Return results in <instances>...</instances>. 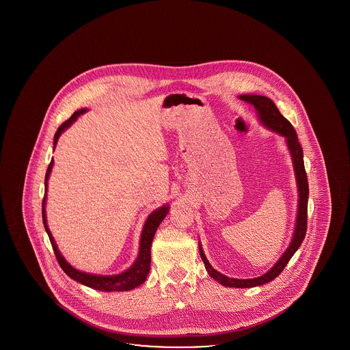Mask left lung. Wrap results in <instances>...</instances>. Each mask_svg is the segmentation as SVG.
Returning <instances> with one entry per match:
<instances>
[{
  "instance_id": "1",
  "label": "left lung",
  "mask_w": 350,
  "mask_h": 350,
  "mask_svg": "<svg viewBox=\"0 0 350 350\" xmlns=\"http://www.w3.org/2000/svg\"><path fill=\"white\" fill-rule=\"evenodd\" d=\"M240 98L250 102L256 107L261 122L267 126V129H270L275 133H281L286 137L287 147L291 152V157H293V161H294V169H295V174H297V181H298V190H299V208H298V215H297V226H295L297 228H295V232H294L293 241H291L290 247L284 252L282 257L280 258V261L271 267L267 274H264L261 277H257V278H252V280L228 278V277L220 274L219 271H217L214 267L210 265L208 260L206 258V256L202 250V247H200V258L203 260V264L206 267V270L208 271V274L211 275V278L217 280V282L221 283L223 286H227V287L248 288V287H256V286L270 282L274 278H277L282 273L284 267L288 264V261L294 256V253L298 250L301 241L304 240V236L307 232L308 180H307L306 169H304L303 150H301L297 133H295L293 124L280 113V110L277 109L274 102L270 98H267V97L256 96V94H250V96L244 94V96H240Z\"/></svg>"
}]
</instances>
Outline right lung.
<instances>
[{
    "label": "right lung",
    "mask_w": 350,
    "mask_h": 350,
    "mask_svg": "<svg viewBox=\"0 0 350 350\" xmlns=\"http://www.w3.org/2000/svg\"><path fill=\"white\" fill-rule=\"evenodd\" d=\"M86 110L81 109L79 111H75L73 116L67 119L64 123L60 124V127L57 129V131L55 133V139H53V147L56 146L59 136L62 133L68 129L77 117H80L83 113ZM53 165V160H51L50 165L47 167V173H46V180H44V185H46V190H47V181L50 177L51 169ZM44 204H46V194L43 198V204H42V217H43V223H44V228L49 233L50 237L51 245L55 252L56 260L59 262L60 267L64 270V273L67 274L68 277H70L72 280L77 281V282L83 283L88 287L96 288V290H100V291H129L133 290L135 287L140 286L142 283L147 280V275L150 273V245H152V240L154 232L157 230V227L160 226V223L164 220V217H167L169 213V207L167 206H163L159 210L153 211L150 214L143 232H142V239H140V252L137 256V260L135 261L133 267H130L129 270H126L122 274L118 275H94V274H89V273H83L80 270H76L75 267H70L67 261L64 260V257L60 254V252L57 250L55 240L51 234L50 230L47 227V220H46V210H44Z\"/></svg>",
    "instance_id": "right-lung-1"
}]
</instances>
